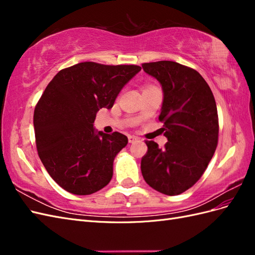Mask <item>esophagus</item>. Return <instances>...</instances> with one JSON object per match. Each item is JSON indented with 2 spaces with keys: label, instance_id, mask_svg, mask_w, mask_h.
I'll use <instances>...</instances> for the list:
<instances>
[{
  "label": "esophagus",
  "instance_id": "1",
  "mask_svg": "<svg viewBox=\"0 0 255 255\" xmlns=\"http://www.w3.org/2000/svg\"><path fill=\"white\" fill-rule=\"evenodd\" d=\"M128 142L129 143H133V142H135V141H137L138 139H139V138L134 136V135H128Z\"/></svg>",
  "mask_w": 255,
  "mask_h": 255
}]
</instances>
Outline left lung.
Here are the masks:
<instances>
[{"instance_id":"obj_1","label":"left lung","mask_w":255,"mask_h":255,"mask_svg":"<svg viewBox=\"0 0 255 255\" xmlns=\"http://www.w3.org/2000/svg\"><path fill=\"white\" fill-rule=\"evenodd\" d=\"M141 66L161 85L164 100L158 119L168 139L164 149L145 141L141 173L153 189L176 196L199 181L217 148V106L210 86L195 69L170 60Z\"/></svg>"}]
</instances>
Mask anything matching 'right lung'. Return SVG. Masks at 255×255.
Instances as JSON below:
<instances>
[{"mask_svg": "<svg viewBox=\"0 0 255 255\" xmlns=\"http://www.w3.org/2000/svg\"><path fill=\"white\" fill-rule=\"evenodd\" d=\"M140 70L135 65L85 61L63 69L49 83L34 112L36 146L61 188L86 196L111 182L114 159L128 137L98 132L96 115L103 107L112 109L123 86Z\"/></svg>", "mask_w": 255, "mask_h": 255, "instance_id": "add662e5", "label": "right lung"}]
</instances>
